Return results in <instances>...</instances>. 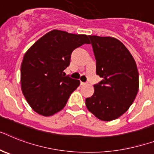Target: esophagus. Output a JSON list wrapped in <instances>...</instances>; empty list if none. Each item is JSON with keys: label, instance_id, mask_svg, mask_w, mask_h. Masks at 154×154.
Segmentation results:
<instances>
[{"label": "esophagus", "instance_id": "34e87169", "mask_svg": "<svg viewBox=\"0 0 154 154\" xmlns=\"http://www.w3.org/2000/svg\"><path fill=\"white\" fill-rule=\"evenodd\" d=\"M85 85V82H82V81H81V85Z\"/></svg>", "mask_w": 154, "mask_h": 154}]
</instances>
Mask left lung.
Wrapping results in <instances>:
<instances>
[{
  "label": "left lung",
  "mask_w": 154,
  "mask_h": 154,
  "mask_svg": "<svg viewBox=\"0 0 154 154\" xmlns=\"http://www.w3.org/2000/svg\"><path fill=\"white\" fill-rule=\"evenodd\" d=\"M97 74L102 81L94 85V93L86 98V107L102 121L118 119L129 109L138 91V72L130 51L112 37L88 35Z\"/></svg>",
  "instance_id": "8db88e82"
}]
</instances>
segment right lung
<instances>
[{
	"instance_id": "obj_1",
	"label": "right lung",
	"mask_w": 154,
	"mask_h": 154,
	"mask_svg": "<svg viewBox=\"0 0 154 154\" xmlns=\"http://www.w3.org/2000/svg\"><path fill=\"white\" fill-rule=\"evenodd\" d=\"M89 43L86 35L53 30L28 49L21 64V88L32 109L51 116L66 106L80 81L66 76L71 54Z\"/></svg>"
}]
</instances>
